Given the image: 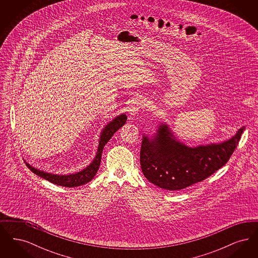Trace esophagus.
<instances>
[{"label":"esophagus","instance_id":"1","mask_svg":"<svg viewBox=\"0 0 258 258\" xmlns=\"http://www.w3.org/2000/svg\"><path fill=\"white\" fill-rule=\"evenodd\" d=\"M145 106V99L143 98H137L131 103V105L128 106L127 111L130 114V117L135 118L137 115V113L140 111L141 108H143Z\"/></svg>","mask_w":258,"mask_h":258}]
</instances>
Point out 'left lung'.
<instances>
[{
	"instance_id": "8db88e82",
	"label": "left lung",
	"mask_w": 258,
	"mask_h": 258,
	"mask_svg": "<svg viewBox=\"0 0 258 258\" xmlns=\"http://www.w3.org/2000/svg\"><path fill=\"white\" fill-rule=\"evenodd\" d=\"M242 126L230 139L188 147L180 142L167 123H160L153 137L143 135L140 165L148 181L157 186L179 190L208 178L222 167L237 148Z\"/></svg>"
}]
</instances>
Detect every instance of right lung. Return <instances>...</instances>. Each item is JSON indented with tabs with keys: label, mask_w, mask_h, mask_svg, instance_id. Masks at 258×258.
Masks as SVG:
<instances>
[{
	"label": "right lung",
	"mask_w": 258,
	"mask_h": 258,
	"mask_svg": "<svg viewBox=\"0 0 258 258\" xmlns=\"http://www.w3.org/2000/svg\"><path fill=\"white\" fill-rule=\"evenodd\" d=\"M125 122H126V115L121 114V115L117 116L116 118H114L110 123H107L103 127L102 132L100 133V136H99L98 152H97L95 159L87 166L86 168L82 169L81 171L76 172L74 174H69V175H58V174H52V173L41 171L37 168L33 167L32 165H30L27 162H26V165L29 167V169L31 171L34 172L37 176L49 181L53 184H57V185L74 187V186H79V185L87 184L95 177V175L98 172L99 165H100L102 150L105 146V144L110 140L113 135L120 127L123 126Z\"/></svg>",
	"instance_id": "right-lung-1"
}]
</instances>
